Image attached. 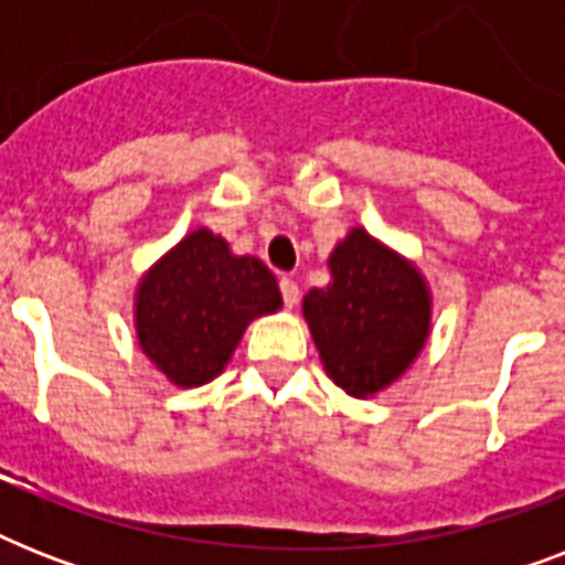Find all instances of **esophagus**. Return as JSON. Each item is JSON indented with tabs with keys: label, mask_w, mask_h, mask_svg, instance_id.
<instances>
[{
	"label": "esophagus",
	"mask_w": 565,
	"mask_h": 565,
	"mask_svg": "<svg viewBox=\"0 0 565 565\" xmlns=\"http://www.w3.org/2000/svg\"><path fill=\"white\" fill-rule=\"evenodd\" d=\"M278 287H281L284 305H287V308H292V305L299 301V284L292 281V278H281V284H278Z\"/></svg>",
	"instance_id": "obj_1"
}]
</instances>
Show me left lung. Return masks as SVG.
Listing matches in <instances>:
<instances>
[{"mask_svg":"<svg viewBox=\"0 0 565 565\" xmlns=\"http://www.w3.org/2000/svg\"><path fill=\"white\" fill-rule=\"evenodd\" d=\"M334 281L305 296V319L328 375L349 395H372L407 370L428 337L425 281L366 231L328 260Z\"/></svg>","mask_w":565,"mask_h":565,"instance_id":"obj_1","label":"left lung"}]
</instances>
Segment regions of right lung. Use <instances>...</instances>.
I'll return each instance as SVG.
<instances>
[{"mask_svg":"<svg viewBox=\"0 0 565 565\" xmlns=\"http://www.w3.org/2000/svg\"><path fill=\"white\" fill-rule=\"evenodd\" d=\"M281 308L275 275L257 257H234L211 231L184 237L137 292L143 352L179 386L220 375L255 317Z\"/></svg>","mask_w":565,"mask_h":565,"instance_id":"1","label":"right lung"}]
</instances>
